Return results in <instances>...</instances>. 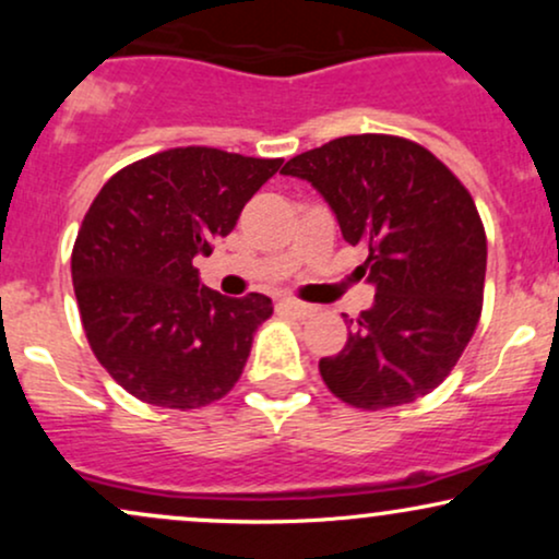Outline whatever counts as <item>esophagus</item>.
I'll list each match as a JSON object with an SVG mask.
<instances>
[{"instance_id":"1","label":"esophagus","mask_w":559,"mask_h":559,"mask_svg":"<svg viewBox=\"0 0 559 559\" xmlns=\"http://www.w3.org/2000/svg\"><path fill=\"white\" fill-rule=\"evenodd\" d=\"M278 310L288 312V316H294V318H301V320L316 316V307L305 305V301H297V299H281Z\"/></svg>"}]
</instances>
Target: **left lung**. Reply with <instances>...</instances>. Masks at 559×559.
Masks as SVG:
<instances>
[{
    "mask_svg": "<svg viewBox=\"0 0 559 559\" xmlns=\"http://www.w3.org/2000/svg\"><path fill=\"white\" fill-rule=\"evenodd\" d=\"M336 213L376 301L320 376L357 409L431 394L452 373L484 307L486 230L463 181L426 146L389 133L333 139L284 165Z\"/></svg>",
    "mask_w": 559,
    "mask_h": 559,
    "instance_id": "left-lung-1",
    "label": "left lung"
}]
</instances>
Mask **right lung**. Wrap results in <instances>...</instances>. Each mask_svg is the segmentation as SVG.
I'll list each match as a JSON object with an SVG mask.
<instances>
[{"mask_svg":"<svg viewBox=\"0 0 559 559\" xmlns=\"http://www.w3.org/2000/svg\"><path fill=\"white\" fill-rule=\"evenodd\" d=\"M281 163L176 146L102 186L75 236L70 273L88 346L128 394L197 409L239 381L273 301L210 292L194 258L213 254Z\"/></svg>","mask_w":559,"mask_h":559,"instance_id":"1","label":"right lung"}]
</instances>
